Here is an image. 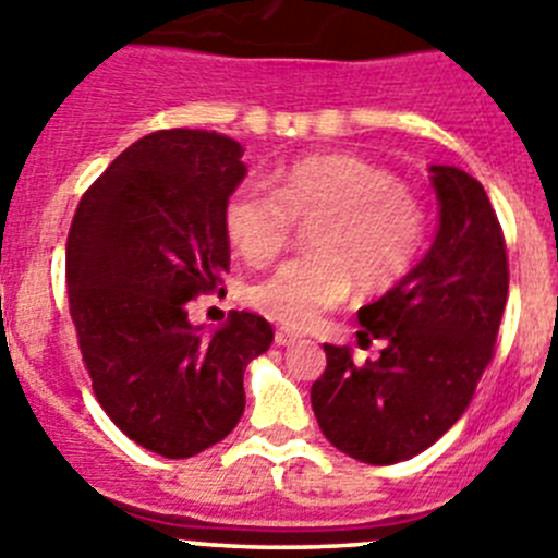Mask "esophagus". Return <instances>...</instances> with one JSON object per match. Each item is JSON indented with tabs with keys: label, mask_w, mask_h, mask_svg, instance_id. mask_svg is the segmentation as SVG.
<instances>
[{
	"label": "esophagus",
	"mask_w": 558,
	"mask_h": 558,
	"mask_svg": "<svg viewBox=\"0 0 558 558\" xmlns=\"http://www.w3.org/2000/svg\"><path fill=\"white\" fill-rule=\"evenodd\" d=\"M274 340H276V347H290V343H295V340H299V335L290 332V329H276Z\"/></svg>",
	"instance_id": "1"
}]
</instances>
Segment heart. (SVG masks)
<instances>
[{
  "label": "heart",
  "mask_w": 558,
  "mask_h": 558,
  "mask_svg": "<svg viewBox=\"0 0 558 558\" xmlns=\"http://www.w3.org/2000/svg\"><path fill=\"white\" fill-rule=\"evenodd\" d=\"M318 218V254L279 265L248 290L251 307L290 329H307L349 295L391 290L416 265L427 218L391 172L349 153L307 156L276 172V190L240 184L223 206L231 245L248 265H268L293 236L295 220Z\"/></svg>",
  "instance_id": "obj_1"
}]
</instances>
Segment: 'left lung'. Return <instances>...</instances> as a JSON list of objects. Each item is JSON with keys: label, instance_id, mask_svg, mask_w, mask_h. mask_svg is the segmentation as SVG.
<instances>
[{"label": "left lung", "instance_id": "8db88e82", "mask_svg": "<svg viewBox=\"0 0 558 558\" xmlns=\"http://www.w3.org/2000/svg\"><path fill=\"white\" fill-rule=\"evenodd\" d=\"M438 231L427 254L377 302L360 307V340L386 349L354 366L329 347L313 411L329 445L374 466L418 456L470 408L495 354L509 263L489 195L470 172L430 165Z\"/></svg>", "mask_w": 558, "mask_h": 558}]
</instances>
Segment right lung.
Instances as JSON below:
<instances>
[{"mask_svg": "<svg viewBox=\"0 0 558 558\" xmlns=\"http://www.w3.org/2000/svg\"><path fill=\"white\" fill-rule=\"evenodd\" d=\"M245 172L223 133L156 131L88 186L69 229V313L95 397L156 456L223 441L245 411V366L274 340L245 310L211 335L186 315L229 270L223 206Z\"/></svg>", "mask_w": 558, "mask_h": 558, "instance_id": "add662e5", "label": "right lung"}]
</instances>
